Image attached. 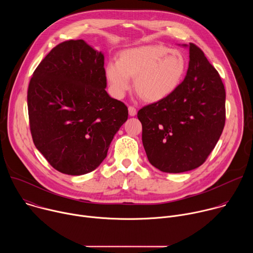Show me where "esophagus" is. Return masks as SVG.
I'll list each match as a JSON object with an SVG mask.
<instances>
[{
  "mask_svg": "<svg viewBox=\"0 0 253 253\" xmlns=\"http://www.w3.org/2000/svg\"><path fill=\"white\" fill-rule=\"evenodd\" d=\"M128 111H129V115H130V116H135V115L137 114L136 108H134L133 106H129V107H128Z\"/></svg>",
  "mask_w": 253,
  "mask_h": 253,
  "instance_id": "esophagus-1",
  "label": "esophagus"
}]
</instances>
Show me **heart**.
Here are the masks:
<instances>
[{
    "instance_id": "1",
    "label": "heart",
    "mask_w": 253,
    "mask_h": 253,
    "mask_svg": "<svg viewBox=\"0 0 253 253\" xmlns=\"http://www.w3.org/2000/svg\"><path fill=\"white\" fill-rule=\"evenodd\" d=\"M187 68L185 57L161 45H146L124 50L119 62L111 61L105 69L112 94L122 98L131 88L148 102H159L172 95L181 84Z\"/></svg>"
}]
</instances>
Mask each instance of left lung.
I'll return each mask as SVG.
<instances>
[{"label": "left lung", "instance_id": "left-lung-1", "mask_svg": "<svg viewBox=\"0 0 253 253\" xmlns=\"http://www.w3.org/2000/svg\"><path fill=\"white\" fill-rule=\"evenodd\" d=\"M183 82L168 98L138 111L149 162L162 172L181 173L202 165L225 124V89L216 69L196 45L189 46Z\"/></svg>", "mask_w": 253, "mask_h": 253}]
</instances>
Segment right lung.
Listing matches in <instances>:
<instances>
[{
  "instance_id": "add662e5",
  "label": "right lung",
  "mask_w": 253,
  "mask_h": 253,
  "mask_svg": "<svg viewBox=\"0 0 253 253\" xmlns=\"http://www.w3.org/2000/svg\"><path fill=\"white\" fill-rule=\"evenodd\" d=\"M106 87L104 55L84 40L57 45L34 71L27 96L31 134L59 172L95 170L128 119L127 106Z\"/></svg>"
}]
</instances>
